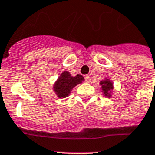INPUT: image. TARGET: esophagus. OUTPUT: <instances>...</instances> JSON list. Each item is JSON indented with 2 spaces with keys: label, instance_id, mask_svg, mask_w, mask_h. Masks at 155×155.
<instances>
[{
  "label": "esophagus",
  "instance_id": "esophagus-1",
  "mask_svg": "<svg viewBox=\"0 0 155 155\" xmlns=\"http://www.w3.org/2000/svg\"><path fill=\"white\" fill-rule=\"evenodd\" d=\"M84 80H85L86 82H90V81H91V77L90 75H85V76H84Z\"/></svg>",
  "mask_w": 155,
  "mask_h": 155
}]
</instances>
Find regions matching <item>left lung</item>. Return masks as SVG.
<instances>
[{
  "label": "left lung",
  "instance_id": "obj_1",
  "mask_svg": "<svg viewBox=\"0 0 155 155\" xmlns=\"http://www.w3.org/2000/svg\"><path fill=\"white\" fill-rule=\"evenodd\" d=\"M100 84L101 85V88H102V91L104 92V94L105 96H110V92L111 90H113V84H112V82L108 80H104V81H101Z\"/></svg>",
  "mask_w": 155,
  "mask_h": 155
}]
</instances>
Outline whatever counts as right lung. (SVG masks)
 Instances as JSON below:
<instances>
[{
	"label": "right lung",
	"instance_id": "obj_1",
	"mask_svg": "<svg viewBox=\"0 0 155 155\" xmlns=\"http://www.w3.org/2000/svg\"><path fill=\"white\" fill-rule=\"evenodd\" d=\"M84 81V77L81 74L71 76V74L64 71L54 85V90L59 98H65L71 93V91L78 84Z\"/></svg>",
	"mask_w": 155,
	"mask_h": 155
}]
</instances>
